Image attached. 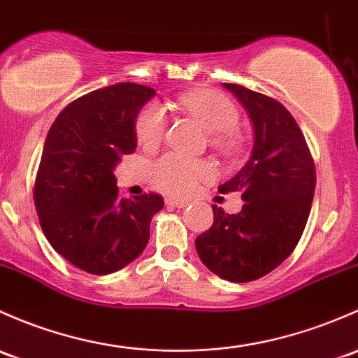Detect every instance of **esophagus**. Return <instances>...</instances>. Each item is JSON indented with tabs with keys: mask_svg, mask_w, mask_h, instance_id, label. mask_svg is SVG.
Here are the masks:
<instances>
[{
	"mask_svg": "<svg viewBox=\"0 0 358 358\" xmlns=\"http://www.w3.org/2000/svg\"><path fill=\"white\" fill-rule=\"evenodd\" d=\"M166 204L169 206V208L183 209L189 206V201H180V199H166Z\"/></svg>",
	"mask_w": 358,
	"mask_h": 358,
	"instance_id": "1",
	"label": "esophagus"
}]
</instances>
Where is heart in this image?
<instances>
[{
	"label": "heart",
	"instance_id": "b5f03b06",
	"mask_svg": "<svg viewBox=\"0 0 358 358\" xmlns=\"http://www.w3.org/2000/svg\"><path fill=\"white\" fill-rule=\"evenodd\" d=\"M182 108L194 116L209 134H213V144L224 152L238 149V138L235 130L238 125L240 113L235 104L224 94L213 89H201L185 94L180 99ZM168 116L164 108L157 103L144 106L135 120V135L138 144L144 148H156L166 134ZM154 183L169 195H189L204 180L213 178V164L206 161H195L178 154H166L152 164Z\"/></svg>",
	"mask_w": 358,
	"mask_h": 358
}]
</instances>
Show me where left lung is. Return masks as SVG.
<instances>
[{"instance_id": "obj_1", "label": "left lung", "mask_w": 358, "mask_h": 358, "mask_svg": "<svg viewBox=\"0 0 358 358\" xmlns=\"http://www.w3.org/2000/svg\"><path fill=\"white\" fill-rule=\"evenodd\" d=\"M254 125L248 163L220 187L242 192L238 214L213 206L214 223L195 238L201 261L233 283L259 280L295 250L312 208L315 166L295 118L281 103L238 84H224Z\"/></svg>"}]
</instances>
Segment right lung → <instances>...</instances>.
Wrapping results in <instances>:
<instances>
[{
    "mask_svg": "<svg viewBox=\"0 0 358 358\" xmlns=\"http://www.w3.org/2000/svg\"><path fill=\"white\" fill-rule=\"evenodd\" d=\"M154 94L131 82L92 90L48 131L34 204L51 247L85 273L110 274L137 259L164 206L157 194L123 199L113 175L120 157L137 148L135 118Z\"/></svg>",
    "mask_w": 358,
    "mask_h": 358,
    "instance_id": "1",
    "label": "right lung"
}]
</instances>
